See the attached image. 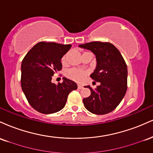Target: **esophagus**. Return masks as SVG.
<instances>
[{
  "instance_id": "esophagus-1",
  "label": "esophagus",
  "mask_w": 153,
  "mask_h": 153,
  "mask_svg": "<svg viewBox=\"0 0 153 153\" xmlns=\"http://www.w3.org/2000/svg\"><path fill=\"white\" fill-rule=\"evenodd\" d=\"M82 87H83V86H82V85H80V84H78V88L79 89H81V88H82Z\"/></svg>"
}]
</instances>
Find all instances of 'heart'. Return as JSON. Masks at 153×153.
<instances>
[{
    "mask_svg": "<svg viewBox=\"0 0 153 153\" xmlns=\"http://www.w3.org/2000/svg\"><path fill=\"white\" fill-rule=\"evenodd\" d=\"M66 56H64L62 59L63 63L65 62ZM87 75V72L80 69H71L66 72V76L71 80L77 82L83 81L85 76Z\"/></svg>",
    "mask_w": 153,
    "mask_h": 153,
    "instance_id": "b5f03b06",
    "label": "heart"
}]
</instances>
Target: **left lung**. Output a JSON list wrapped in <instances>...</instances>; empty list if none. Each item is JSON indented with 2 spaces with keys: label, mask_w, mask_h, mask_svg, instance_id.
I'll use <instances>...</instances> for the list:
<instances>
[{
  "label": "left lung",
  "mask_w": 153,
  "mask_h": 153,
  "mask_svg": "<svg viewBox=\"0 0 153 153\" xmlns=\"http://www.w3.org/2000/svg\"><path fill=\"white\" fill-rule=\"evenodd\" d=\"M79 47L91 51L96 58V68L91 77L100 85L91 96L83 99L84 106L94 114H106L114 110L124 97L127 89V67L118 49L108 42H92Z\"/></svg>",
  "instance_id": "1"
}]
</instances>
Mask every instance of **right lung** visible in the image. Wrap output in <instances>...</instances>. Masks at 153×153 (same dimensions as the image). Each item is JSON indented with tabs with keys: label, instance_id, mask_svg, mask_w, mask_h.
Masks as SVG:
<instances>
[{
	"label": "right lung",
	"instance_id": "obj_1",
	"mask_svg": "<svg viewBox=\"0 0 153 153\" xmlns=\"http://www.w3.org/2000/svg\"><path fill=\"white\" fill-rule=\"evenodd\" d=\"M71 45L37 43L28 52L21 67V85L26 99L35 110L45 114L56 113L65 106L68 96L78 85L63 78L62 83L52 82V77L62 69L61 59Z\"/></svg>",
	"mask_w": 153,
	"mask_h": 153
}]
</instances>
